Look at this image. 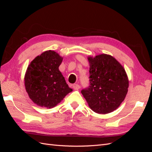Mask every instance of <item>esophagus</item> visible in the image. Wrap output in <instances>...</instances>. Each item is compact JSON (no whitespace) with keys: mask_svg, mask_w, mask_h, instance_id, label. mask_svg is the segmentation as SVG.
Masks as SVG:
<instances>
[{"mask_svg":"<svg viewBox=\"0 0 152 152\" xmlns=\"http://www.w3.org/2000/svg\"><path fill=\"white\" fill-rule=\"evenodd\" d=\"M72 86H73V88L75 90H77V89H79L80 88V86L79 84H73Z\"/></svg>","mask_w":152,"mask_h":152,"instance_id":"obj_1","label":"esophagus"}]
</instances>
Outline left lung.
Returning <instances> with one entry per match:
<instances>
[{
  "mask_svg": "<svg viewBox=\"0 0 152 152\" xmlns=\"http://www.w3.org/2000/svg\"><path fill=\"white\" fill-rule=\"evenodd\" d=\"M87 59L90 66L89 86L82 89L81 93L94 112H112L121 105L127 93L126 72L110 55L102 54Z\"/></svg>",
  "mask_w": 152,
  "mask_h": 152,
  "instance_id": "obj_1",
  "label": "left lung"
}]
</instances>
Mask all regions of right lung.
Instances as JSON below:
<instances>
[{
	"label": "right lung",
	"mask_w": 152,
	"mask_h": 152,
	"mask_svg": "<svg viewBox=\"0 0 152 152\" xmlns=\"http://www.w3.org/2000/svg\"><path fill=\"white\" fill-rule=\"evenodd\" d=\"M63 58L47 50L32 61L25 75V86L30 98L42 107L51 108L72 91L59 70Z\"/></svg>",
	"instance_id": "1"
}]
</instances>
